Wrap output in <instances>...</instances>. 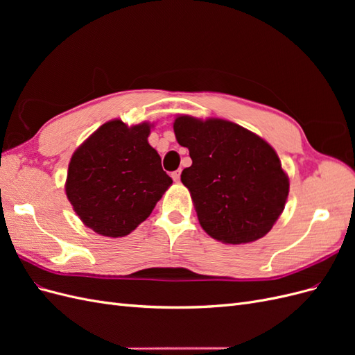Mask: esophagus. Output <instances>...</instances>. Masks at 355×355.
<instances>
[{
  "mask_svg": "<svg viewBox=\"0 0 355 355\" xmlns=\"http://www.w3.org/2000/svg\"><path fill=\"white\" fill-rule=\"evenodd\" d=\"M171 178H173L175 182H179V180H180V170L173 171V173H171Z\"/></svg>",
  "mask_w": 355,
  "mask_h": 355,
  "instance_id": "1",
  "label": "esophagus"
}]
</instances>
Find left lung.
<instances>
[{
	"mask_svg": "<svg viewBox=\"0 0 355 355\" xmlns=\"http://www.w3.org/2000/svg\"><path fill=\"white\" fill-rule=\"evenodd\" d=\"M192 166L180 180L194 201L202 230L225 244L262 239L284 210L288 178L270 144L219 118L180 115L173 124Z\"/></svg>",
	"mask_w": 355,
	"mask_h": 355,
	"instance_id": "obj_1",
	"label": "left lung"
}]
</instances>
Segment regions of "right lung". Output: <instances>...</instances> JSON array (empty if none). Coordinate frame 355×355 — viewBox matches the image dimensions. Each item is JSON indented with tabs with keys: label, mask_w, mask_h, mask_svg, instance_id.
<instances>
[{
	"label": "right lung",
	"mask_w": 355,
	"mask_h": 355,
	"mask_svg": "<svg viewBox=\"0 0 355 355\" xmlns=\"http://www.w3.org/2000/svg\"><path fill=\"white\" fill-rule=\"evenodd\" d=\"M151 125L121 120L101 125L73 153L65 191L85 227L124 237L154 210L171 185L161 158L148 144Z\"/></svg>",
	"instance_id": "obj_1"
}]
</instances>
